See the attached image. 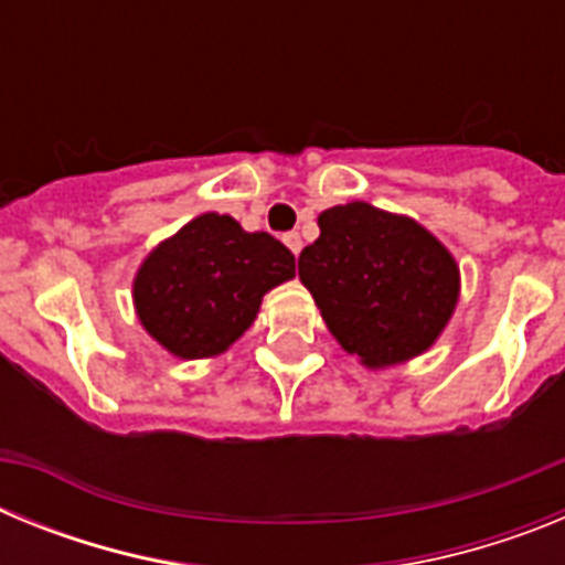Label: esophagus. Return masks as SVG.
Wrapping results in <instances>:
<instances>
[{
  "mask_svg": "<svg viewBox=\"0 0 565 565\" xmlns=\"http://www.w3.org/2000/svg\"><path fill=\"white\" fill-rule=\"evenodd\" d=\"M282 243H286L288 248H291V254L294 257H297L299 252H302V237H299L297 232H291V234H286V237H282Z\"/></svg>",
  "mask_w": 565,
  "mask_h": 565,
  "instance_id": "1",
  "label": "esophagus"
}]
</instances>
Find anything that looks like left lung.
I'll return each instance as SVG.
<instances>
[{"label": "left lung", "mask_w": 565, "mask_h": 565, "mask_svg": "<svg viewBox=\"0 0 565 565\" xmlns=\"http://www.w3.org/2000/svg\"><path fill=\"white\" fill-rule=\"evenodd\" d=\"M317 223L319 237L299 254V282L342 351L367 371L430 351L461 297L450 248L407 214L364 201L326 209Z\"/></svg>", "instance_id": "obj_1"}]
</instances>
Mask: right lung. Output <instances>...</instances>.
<instances>
[{
    "mask_svg": "<svg viewBox=\"0 0 565 565\" xmlns=\"http://www.w3.org/2000/svg\"><path fill=\"white\" fill-rule=\"evenodd\" d=\"M291 277L294 254L279 239L206 212L143 257L132 306L163 351L214 359L254 326L263 297Z\"/></svg>",
    "mask_w": 565,
    "mask_h": 565,
    "instance_id": "obj_1",
    "label": "right lung"
}]
</instances>
